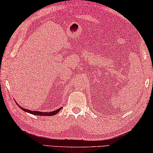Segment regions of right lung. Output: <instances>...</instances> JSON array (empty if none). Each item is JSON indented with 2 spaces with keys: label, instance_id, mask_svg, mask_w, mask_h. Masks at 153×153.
Here are the masks:
<instances>
[{
  "label": "right lung",
  "instance_id": "1",
  "mask_svg": "<svg viewBox=\"0 0 153 153\" xmlns=\"http://www.w3.org/2000/svg\"><path fill=\"white\" fill-rule=\"evenodd\" d=\"M19 107H20L22 110L26 111V112H28L30 114H34V115H37V116H53V115H55L57 113H59V111L61 110L62 108H60L59 109H58V110H55V111H49V112H42V111H31V110H27V109H25L24 108H22L20 107V105H18V104H17Z\"/></svg>",
  "mask_w": 153,
  "mask_h": 153
}]
</instances>
